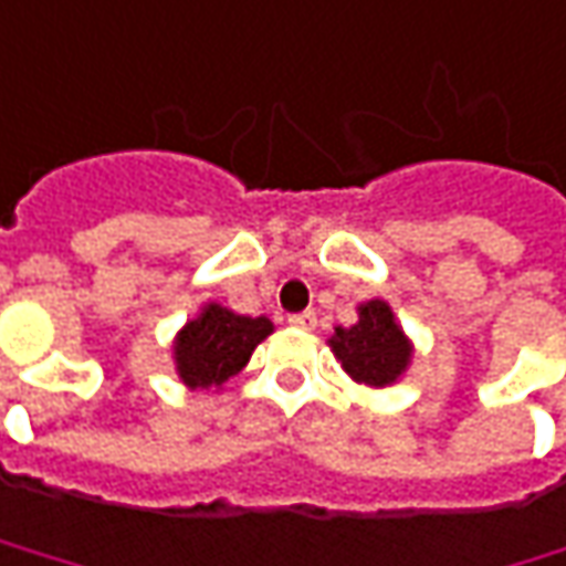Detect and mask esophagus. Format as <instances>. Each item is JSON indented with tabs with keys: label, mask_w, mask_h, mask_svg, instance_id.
Here are the masks:
<instances>
[{
	"label": "esophagus",
	"mask_w": 566,
	"mask_h": 566,
	"mask_svg": "<svg viewBox=\"0 0 566 566\" xmlns=\"http://www.w3.org/2000/svg\"><path fill=\"white\" fill-rule=\"evenodd\" d=\"M287 322H291L294 328H313V325H316V313H313V310H303V313H294Z\"/></svg>",
	"instance_id": "34e87169"
}]
</instances>
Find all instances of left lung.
Returning a JSON list of instances; mask_svg holds the SVG:
<instances>
[{
	"label": "left lung",
	"instance_id": "1",
	"mask_svg": "<svg viewBox=\"0 0 566 566\" xmlns=\"http://www.w3.org/2000/svg\"><path fill=\"white\" fill-rule=\"evenodd\" d=\"M332 347L350 379L376 388L398 379L410 363V344L391 316V306L381 301L363 303L360 322L338 328Z\"/></svg>",
	"mask_w": 566,
	"mask_h": 566
}]
</instances>
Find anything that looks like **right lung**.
<instances>
[{"mask_svg": "<svg viewBox=\"0 0 566 566\" xmlns=\"http://www.w3.org/2000/svg\"><path fill=\"white\" fill-rule=\"evenodd\" d=\"M272 332L269 319H250L209 303L175 342V363L178 373L190 388H219L222 381L238 376L250 360L253 347Z\"/></svg>", "mask_w": 566, "mask_h": 566, "instance_id": "1", "label": "right lung"}]
</instances>
